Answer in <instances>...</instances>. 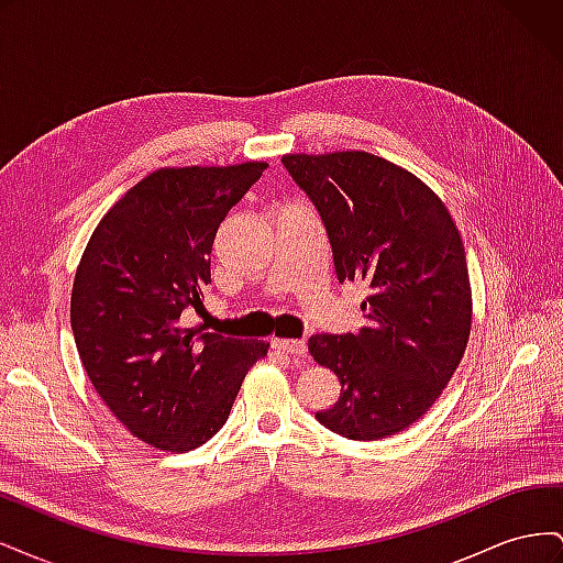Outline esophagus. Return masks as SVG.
<instances>
[{"instance_id": "esophagus-1", "label": "esophagus", "mask_w": 563, "mask_h": 563, "mask_svg": "<svg viewBox=\"0 0 563 563\" xmlns=\"http://www.w3.org/2000/svg\"><path fill=\"white\" fill-rule=\"evenodd\" d=\"M275 347L284 354L300 356V360H302V356H308V343H305V340H288V338L275 340Z\"/></svg>"}]
</instances>
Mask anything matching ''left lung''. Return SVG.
Masks as SVG:
<instances>
[{
    "label": "left lung",
    "instance_id": "1",
    "mask_svg": "<svg viewBox=\"0 0 563 563\" xmlns=\"http://www.w3.org/2000/svg\"><path fill=\"white\" fill-rule=\"evenodd\" d=\"M329 234L338 282H364L366 327L310 338L340 380L317 420L354 441L406 430L437 401L465 354L472 294L463 240L441 199L368 152L286 155Z\"/></svg>",
    "mask_w": 563,
    "mask_h": 563
}]
</instances>
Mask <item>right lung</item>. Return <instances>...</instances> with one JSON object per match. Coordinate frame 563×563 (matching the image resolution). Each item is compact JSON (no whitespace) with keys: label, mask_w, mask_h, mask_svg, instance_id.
Instances as JSON below:
<instances>
[{"label":"right lung","mask_w":563,"mask_h":563,"mask_svg":"<svg viewBox=\"0 0 563 563\" xmlns=\"http://www.w3.org/2000/svg\"><path fill=\"white\" fill-rule=\"evenodd\" d=\"M267 164L162 168L100 220L75 275L70 321L87 376L126 428L162 451L223 428L267 345L187 329L211 284V249Z\"/></svg>","instance_id":"right-lung-1"}]
</instances>
